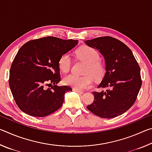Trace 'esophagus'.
Masks as SVG:
<instances>
[{"mask_svg":"<svg viewBox=\"0 0 152 152\" xmlns=\"http://www.w3.org/2000/svg\"><path fill=\"white\" fill-rule=\"evenodd\" d=\"M72 91H74V92H78V93H79V94H81L84 93V91H80V90L76 89V88H73V89H72Z\"/></svg>","mask_w":152,"mask_h":152,"instance_id":"34e87169","label":"esophagus"}]
</instances>
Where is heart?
Wrapping results in <instances>:
<instances>
[{"instance_id":"obj_1","label":"heart","mask_w":152,"mask_h":152,"mask_svg":"<svg viewBox=\"0 0 152 152\" xmlns=\"http://www.w3.org/2000/svg\"><path fill=\"white\" fill-rule=\"evenodd\" d=\"M76 55L81 60L85 61L86 66L84 70L85 75L78 76L74 74L66 76L63 79L64 84L74 88L80 90L91 87L92 77L96 80L102 79L106 72L104 63L100 59V55L95 49L82 45L76 51ZM58 67L61 72H68L71 67V57L68 53H64L58 60Z\"/></svg>"}]
</instances>
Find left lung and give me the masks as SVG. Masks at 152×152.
<instances>
[{
  "label": "left lung",
  "instance_id": "obj_1",
  "mask_svg": "<svg viewBox=\"0 0 152 152\" xmlns=\"http://www.w3.org/2000/svg\"><path fill=\"white\" fill-rule=\"evenodd\" d=\"M85 43L104 56L106 73L98 88H108L104 92H92L94 101L87 109L102 118L122 115L135 103L142 84L137 61L132 50L114 37H96Z\"/></svg>",
  "mask_w": 152,
  "mask_h": 152
}]
</instances>
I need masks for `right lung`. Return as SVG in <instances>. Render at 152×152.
Returning a JSON list of instances; mask_svg holds the SVG:
<instances>
[{
	"instance_id": "obj_1",
	"label": "right lung",
	"mask_w": 152,
	"mask_h": 152,
	"mask_svg": "<svg viewBox=\"0 0 152 152\" xmlns=\"http://www.w3.org/2000/svg\"><path fill=\"white\" fill-rule=\"evenodd\" d=\"M78 42L49 36L31 40L19 49L11 66L9 82L15 102L23 112L42 117L61 107L64 94L72 88L56 85L61 80L58 60Z\"/></svg>"
}]
</instances>
